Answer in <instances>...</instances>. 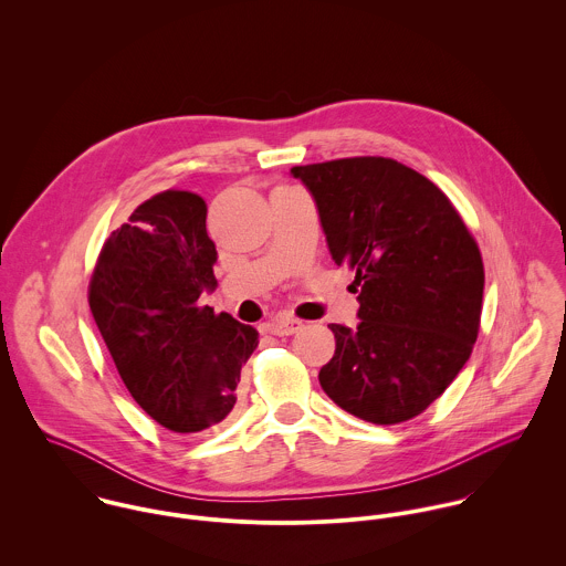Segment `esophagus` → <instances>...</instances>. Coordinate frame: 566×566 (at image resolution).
I'll use <instances>...</instances> for the list:
<instances>
[{
  "mask_svg": "<svg viewBox=\"0 0 566 566\" xmlns=\"http://www.w3.org/2000/svg\"><path fill=\"white\" fill-rule=\"evenodd\" d=\"M301 328H303L301 321H296V318H285V316L274 318V321L268 323V331H270L272 335H279V337H283V335H294V333H298Z\"/></svg>",
  "mask_w": 566,
  "mask_h": 566,
  "instance_id": "obj_1",
  "label": "esophagus"
}]
</instances>
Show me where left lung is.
Segmentation results:
<instances>
[{
    "label": "left lung",
    "mask_w": 566,
    "mask_h": 566,
    "mask_svg": "<svg viewBox=\"0 0 566 566\" xmlns=\"http://www.w3.org/2000/svg\"><path fill=\"white\" fill-rule=\"evenodd\" d=\"M312 193L328 252L355 270L357 328L328 324L335 355L318 379L333 403L403 422L433 403L469 361L480 331L484 263L449 198L384 157L290 169Z\"/></svg>",
    "instance_id": "8db88e82"
}]
</instances>
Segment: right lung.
<instances>
[{"mask_svg": "<svg viewBox=\"0 0 566 566\" xmlns=\"http://www.w3.org/2000/svg\"><path fill=\"white\" fill-rule=\"evenodd\" d=\"M216 254L205 200L163 191L113 231L88 285L93 321L124 386L176 433L231 413L242 366L259 344L256 328L198 305L218 287Z\"/></svg>", "mask_w": 566, "mask_h": 566, "instance_id": "add662e5", "label": "right lung"}]
</instances>
